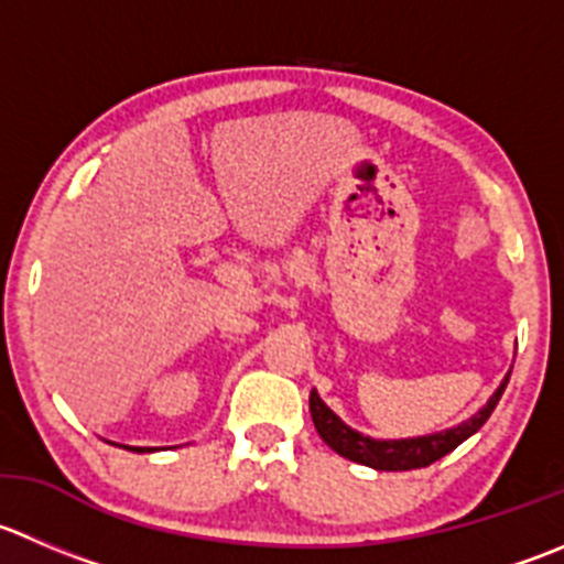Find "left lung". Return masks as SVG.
<instances>
[{"mask_svg":"<svg viewBox=\"0 0 564 564\" xmlns=\"http://www.w3.org/2000/svg\"><path fill=\"white\" fill-rule=\"evenodd\" d=\"M507 380L505 377L496 393L490 397V402L479 410L477 415H471L468 421H463L460 427L446 430V433L424 435V438H404V441H375L366 438V435L355 433L352 427H347L330 408L319 399V393L311 391L308 408L311 419H314V427L319 433V438L330 446L333 452H338L347 460L360 463V466L377 468V471H413V468H427L435 460H441L444 455H449L452 449L463 444L466 438H471L485 421L490 419L494 408L499 404L501 393H505Z\"/></svg>","mask_w":564,"mask_h":564,"instance_id":"8db88e82","label":"left lung"}]
</instances>
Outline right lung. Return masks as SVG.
Returning a JSON list of instances; mask_svg holds the SVG:
<instances>
[{"label": "right lung", "mask_w": 564, "mask_h": 564, "mask_svg": "<svg viewBox=\"0 0 564 564\" xmlns=\"http://www.w3.org/2000/svg\"><path fill=\"white\" fill-rule=\"evenodd\" d=\"M131 452H149V449H140V446H129Z\"/></svg>", "instance_id": "obj_1"}]
</instances>
